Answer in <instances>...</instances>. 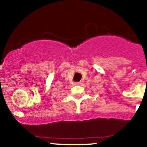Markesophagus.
I'll list each match as a JSON object with an SVG mask.
<instances>
[{
  "instance_id": "1",
  "label": "esophagus",
  "mask_w": 147,
  "mask_h": 147,
  "mask_svg": "<svg viewBox=\"0 0 147 147\" xmlns=\"http://www.w3.org/2000/svg\"><path fill=\"white\" fill-rule=\"evenodd\" d=\"M81 84H82V82H75V85L79 86V85H81Z\"/></svg>"
}]
</instances>
